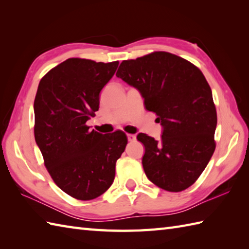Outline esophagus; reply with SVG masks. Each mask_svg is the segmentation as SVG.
<instances>
[{
	"mask_svg": "<svg viewBox=\"0 0 249 249\" xmlns=\"http://www.w3.org/2000/svg\"><path fill=\"white\" fill-rule=\"evenodd\" d=\"M127 138H128V141H135L136 140V136L135 135H131V134H127Z\"/></svg>",
	"mask_w": 249,
	"mask_h": 249,
	"instance_id": "34e87169",
	"label": "esophagus"
}]
</instances>
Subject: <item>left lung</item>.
<instances>
[{
    "label": "left lung",
    "mask_w": 249,
    "mask_h": 249,
    "mask_svg": "<svg viewBox=\"0 0 249 249\" xmlns=\"http://www.w3.org/2000/svg\"><path fill=\"white\" fill-rule=\"evenodd\" d=\"M116 77L136 88L145 109L156 113L162 135L137 139L145 153L147 178L168 192H182L197 181L215 151L217 113L203 73L187 60L155 51L121 63Z\"/></svg>",
    "instance_id": "1"
}]
</instances>
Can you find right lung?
<instances>
[{
    "mask_svg": "<svg viewBox=\"0 0 249 249\" xmlns=\"http://www.w3.org/2000/svg\"><path fill=\"white\" fill-rule=\"evenodd\" d=\"M118 65L71 57L47 72L37 89L35 141L54 183L78 200L97 198L112 185L127 144L122 130L103 135L87 125Z\"/></svg>",
    "mask_w": 249,
    "mask_h": 249,
    "instance_id": "right-lung-1",
    "label": "right lung"
}]
</instances>
